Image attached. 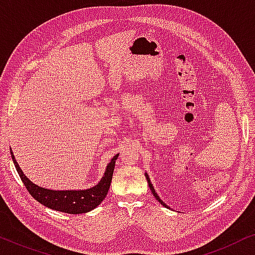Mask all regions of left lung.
I'll return each mask as SVG.
<instances>
[{
    "instance_id": "1",
    "label": "left lung",
    "mask_w": 255,
    "mask_h": 255,
    "mask_svg": "<svg viewBox=\"0 0 255 255\" xmlns=\"http://www.w3.org/2000/svg\"><path fill=\"white\" fill-rule=\"evenodd\" d=\"M145 176H146V180H147V183H148V187H149V189H151V191H152V194H153V196H154L155 198H156V201L159 202V203H161V205H163V207H166L167 208V205L163 203V202L161 201V198L159 197V195L155 193V190H154V187H153V184L151 183V180H149V176H148V174L147 173H145Z\"/></svg>"
}]
</instances>
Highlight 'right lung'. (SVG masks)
Instances as JSON below:
<instances>
[{
  "label": "right lung",
  "instance_id": "1",
  "mask_svg": "<svg viewBox=\"0 0 255 255\" xmlns=\"http://www.w3.org/2000/svg\"><path fill=\"white\" fill-rule=\"evenodd\" d=\"M10 153H11V158L17 173H18L20 180L23 181L24 186L31 194V196L39 202L40 204H43L44 207L72 215L86 214V212L92 211L106 198L108 190L110 188L111 179H113L115 163H116V160L120 155L116 154L108 163L104 175L101 177L100 182L96 186L90 187L88 189L79 190H53L39 187L27 179L23 170L20 169L18 162L16 161L11 148H10Z\"/></svg>",
  "mask_w": 255,
  "mask_h": 255
}]
</instances>
